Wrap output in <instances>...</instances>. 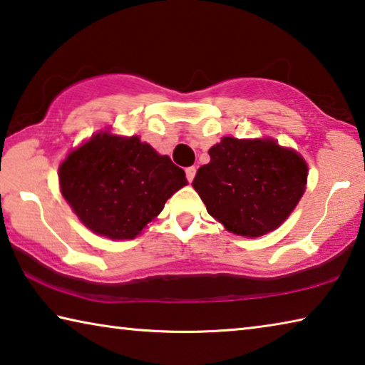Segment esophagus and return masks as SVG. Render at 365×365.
Listing matches in <instances>:
<instances>
[{"instance_id":"34e87169","label":"esophagus","mask_w":365,"mask_h":365,"mask_svg":"<svg viewBox=\"0 0 365 365\" xmlns=\"http://www.w3.org/2000/svg\"><path fill=\"white\" fill-rule=\"evenodd\" d=\"M185 172H187V180L188 182H193V178L196 175V168H188Z\"/></svg>"}]
</instances>
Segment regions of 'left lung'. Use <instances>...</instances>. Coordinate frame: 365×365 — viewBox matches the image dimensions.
Listing matches in <instances>:
<instances>
[{"instance_id":"left-lung-1","label":"left lung","mask_w":365,"mask_h":365,"mask_svg":"<svg viewBox=\"0 0 365 365\" xmlns=\"http://www.w3.org/2000/svg\"><path fill=\"white\" fill-rule=\"evenodd\" d=\"M209 156L193 188L207 212L235 235L261 237L275 230L304 193V159L274 140L224 137Z\"/></svg>"}]
</instances>
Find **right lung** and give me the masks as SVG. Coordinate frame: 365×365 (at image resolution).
I'll use <instances>...</instances> for the list:
<instances>
[{"instance_id":"add662e5","label":"right lung","mask_w":365,"mask_h":365,"mask_svg":"<svg viewBox=\"0 0 365 365\" xmlns=\"http://www.w3.org/2000/svg\"><path fill=\"white\" fill-rule=\"evenodd\" d=\"M61 191L73 212L98 235L135 238L187 185L183 169L138 137L98 133L59 168Z\"/></svg>"}]
</instances>
